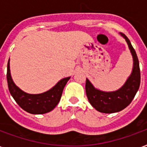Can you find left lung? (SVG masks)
<instances>
[{
  "instance_id": "8db88e82",
  "label": "left lung",
  "mask_w": 147,
  "mask_h": 147,
  "mask_svg": "<svg viewBox=\"0 0 147 147\" xmlns=\"http://www.w3.org/2000/svg\"><path fill=\"white\" fill-rule=\"evenodd\" d=\"M133 57V68L131 76L121 88L116 91L105 92L96 89L86 79V93L88 101L94 108L103 113H113L123 110L131 102L140 86V69L139 59L130 40L123 33Z\"/></svg>"
}]
</instances>
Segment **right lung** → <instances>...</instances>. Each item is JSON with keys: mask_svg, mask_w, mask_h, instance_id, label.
I'll use <instances>...</instances> for the list:
<instances>
[{"mask_svg": "<svg viewBox=\"0 0 147 147\" xmlns=\"http://www.w3.org/2000/svg\"><path fill=\"white\" fill-rule=\"evenodd\" d=\"M70 77L60 80L52 89L38 94H30L16 86L10 73L9 60L7 67V81L9 92L24 110L31 114H44L52 111L61 100L62 92Z\"/></svg>", "mask_w": 147, "mask_h": 147, "instance_id": "1", "label": "right lung"}]
</instances>
